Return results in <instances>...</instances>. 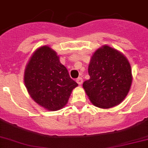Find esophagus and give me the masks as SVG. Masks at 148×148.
<instances>
[{"label":"esophagus","mask_w":148,"mask_h":148,"mask_svg":"<svg viewBox=\"0 0 148 148\" xmlns=\"http://www.w3.org/2000/svg\"><path fill=\"white\" fill-rule=\"evenodd\" d=\"M76 82L78 83V84L79 85L82 84V83H83V79H82L81 77H78V78L76 79Z\"/></svg>","instance_id":"34e87169"}]
</instances>
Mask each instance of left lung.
<instances>
[{"mask_svg": "<svg viewBox=\"0 0 148 148\" xmlns=\"http://www.w3.org/2000/svg\"><path fill=\"white\" fill-rule=\"evenodd\" d=\"M89 79L83 87L95 106L108 108L126 97L132 82L131 65L119 51L104 45L97 49L88 68Z\"/></svg>", "mask_w": 148, "mask_h": 148, "instance_id": "1", "label": "left lung"}]
</instances>
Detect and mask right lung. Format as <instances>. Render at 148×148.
<instances>
[{"label": "right lung", "mask_w": 148, "mask_h": 148, "mask_svg": "<svg viewBox=\"0 0 148 148\" xmlns=\"http://www.w3.org/2000/svg\"><path fill=\"white\" fill-rule=\"evenodd\" d=\"M24 81L34 101L50 111L63 108L72 90L78 86L56 53L47 46L34 53L25 68Z\"/></svg>", "instance_id": "add662e5"}]
</instances>
